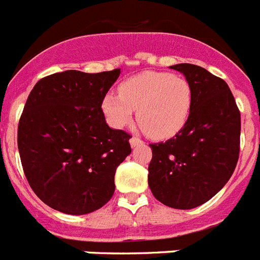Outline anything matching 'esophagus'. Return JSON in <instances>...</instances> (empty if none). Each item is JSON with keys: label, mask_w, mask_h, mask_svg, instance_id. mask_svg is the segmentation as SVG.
<instances>
[{"label": "esophagus", "mask_w": 260, "mask_h": 260, "mask_svg": "<svg viewBox=\"0 0 260 260\" xmlns=\"http://www.w3.org/2000/svg\"><path fill=\"white\" fill-rule=\"evenodd\" d=\"M129 143L132 147H136V146H139V144L143 143V140H142V139L136 138V136H132V138L129 139Z\"/></svg>", "instance_id": "1"}]
</instances>
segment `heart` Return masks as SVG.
<instances>
[{"instance_id": "obj_1", "label": "heart", "mask_w": 260, "mask_h": 260, "mask_svg": "<svg viewBox=\"0 0 260 260\" xmlns=\"http://www.w3.org/2000/svg\"><path fill=\"white\" fill-rule=\"evenodd\" d=\"M192 106V88L187 79L168 72L147 71L129 77L102 99L106 120L114 128L129 125L138 110L140 128L151 138L166 139L187 124Z\"/></svg>"}]
</instances>
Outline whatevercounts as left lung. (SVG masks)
Here are the masks:
<instances>
[{"label":"left lung","mask_w":260,"mask_h":260,"mask_svg":"<svg viewBox=\"0 0 260 260\" xmlns=\"http://www.w3.org/2000/svg\"><path fill=\"white\" fill-rule=\"evenodd\" d=\"M170 68L191 84V113L174 138L150 144L148 185L165 206L188 210L210 201L229 181L239 161L241 118L221 77L193 64Z\"/></svg>","instance_id":"1"}]
</instances>
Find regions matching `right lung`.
<instances>
[{
  "label": "right lung",
  "mask_w": 260,
  "mask_h": 260,
  "mask_svg": "<svg viewBox=\"0 0 260 260\" xmlns=\"http://www.w3.org/2000/svg\"><path fill=\"white\" fill-rule=\"evenodd\" d=\"M120 73H53L29 92L17 147L29 187L51 209L82 215L112 199L131 135L106 124L102 99Z\"/></svg>",
  "instance_id": "obj_1"
}]
</instances>
